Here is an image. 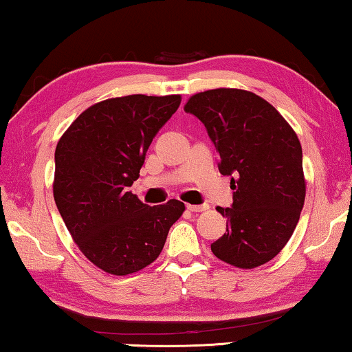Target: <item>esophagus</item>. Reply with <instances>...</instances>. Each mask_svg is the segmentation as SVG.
Instances as JSON below:
<instances>
[{
    "mask_svg": "<svg viewBox=\"0 0 352 352\" xmlns=\"http://www.w3.org/2000/svg\"><path fill=\"white\" fill-rule=\"evenodd\" d=\"M186 208L192 212H201V211L208 210V205H188Z\"/></svg>",
    "mask_w": 352,
    "mask_h": 352,
    "instance_id": "1",
    "label": "esophagus"
}]
</instances>
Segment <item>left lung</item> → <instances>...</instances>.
Returning a JSON list of instances; mask_svg holds the SVG:
<instances>
[{"instance_id":"1","label":"left lung","mask_w":352,"mask_h":352,"mask_svg":"<svg viewBox=\"0 0 352 352\" xmlns=\"http://www.w3.org/2000/svg\"><path fill=\"white\" fill-rule=\"evenodd\" d=\"M184 110L205 124L230 175L233 208L226 233L211 245L216 258L237 269L272 261L294 234L306 197L300 140L275 107L239 88L192 94Z\"/></svg>"}]
</instances>
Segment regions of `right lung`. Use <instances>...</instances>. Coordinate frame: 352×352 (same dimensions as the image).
Returning a JSON list of instances; mask_svg holds the SVG:
<instances>
[{"instance_id": "1", "label": "right lung", "mask_w": 352, "mask_h": 352, "mask_svg": "<svg viewBox=\"0 0 352 352\" xmlns=\"http://www.w3.org/2000/svg\"><path fill=\"white\" fill-rule=\"evenodd\" d=\"M180 94L111 98L88 107L56 147L52 192L83 256L126 276L158 258L184 204L147 206L129 190L153 136L180 107Z\"/></svg>"}]
</instances>
